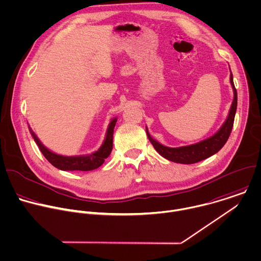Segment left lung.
<instances>
[{
  "instance_id": "8db88e82",
  "label": "left lung",
  "mask_w": 261,
  "mask_h": 261,
  "mask_svg": "<svg viewBox=\"0 0 261 261\" xmlns=\"http://www.w3.org/2000/svg\"><path fill=\"white\" fill-rule=\"evenodd\" d=\"M232 90H233V100L231 103V107L228 113V116L223 123V125L220 127V129L211 138L204 140L198 144H194L191 146H185V147H178V148H169L161 145L157 141L151 138L148 129L146 128V133L148 136L149 141L155 148V150L164 158L176 162V163H182V164H193L197 163L199 161H202L213 154L217 153L226 143L233 125L234 120V114L237 110V90L233 85L232 81V74L230 73L229 77Z\"/></svg>"
}]
</instances>
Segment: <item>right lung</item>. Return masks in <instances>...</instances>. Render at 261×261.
<instances>
[{"label":"right lung","instance_id":"right-lung-1","mask_svg":"<svg viewBox=\"0 0 261 261\" xmlns=\"http://www.w3.org/2000/svg\"><path fill=\"white\" fill-rule=\"evenodd\" d=\"M115 123H116V118L111 120V122L109 123L105 141L97 152L92 153L91 155H88V156H75V157L62 156V155H58L51 152L40 142V140L33 133V130L31 128L30 129L41 152L53 166L61 170L89 171V170H94L100 167L104 163L105 159L110 155L112 151V146H113V129H114Z\"/></svg>","mask_w":261,"mask_h":261}]
</instances>
